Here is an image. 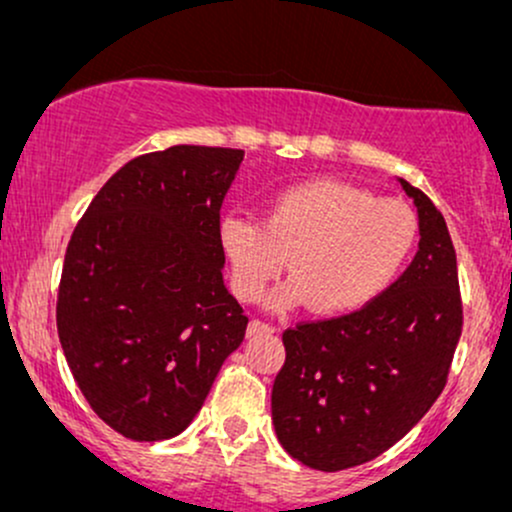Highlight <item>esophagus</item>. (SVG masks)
I'll list each match as a JSON object with an SVG mask.
<instances>
[{
	"label": "esophagus",
	"mask_w": 512,
	"mask_h": 512,
	"mask_svg": "<svg viewBox=\"0 0 512 512\" xmlns=\"http://www.w3.org/2000/svg\"><path fill=\"white\" fill-rule=\"evenodd\" d=\"M274 327L267 325V322L262 320H250L248 325V337H260V334H272Z\"/></svg>",
	"instance_id": "1"
}]
</instances>
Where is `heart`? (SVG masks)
Instances as JSON below:
<instances>
[{"mask_svg":"<svg viewBox=\"0 0 512 512\" xmlns=\"http://www.w3.org/2000/svg\"><path fill=\"white\" fill-rule=\"evenodd\" d=\"M416 238L419 223L407 204L330 178L276 192L262 221L238 214L219 221L236 296L260 301L289 260L293 279L269 308L313 303L320 315H349L378 301L404 272Z\"/></svg>","mask_w":512,"mask_h":512,"instance_id":"obj_1","label":"heart"}]
</instances>
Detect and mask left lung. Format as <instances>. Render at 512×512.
Returning <instances> with one entry per match:
<instances>
[{
    "instance_id": "left-lung-1",
    "label": "left lung",
    "mask_w": 512,
    "mask_h": 512,
    "mask_svg": "<svg viewBox=\"0 0 512 512\" xmlns=\"http://www.w3.org/2000/svg\"><path fill=\"white\" fill-rule=\"evenodd\" d=\"M397 182L419 219V250L404 274L363 310L281 337L276 438L293 460L320 472L373 460L407 436L443 392L462 332L457 257L443 214L407 180Z\"/></svg>"
}]
</instances>
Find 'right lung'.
<instances>
[{"mask_svg": "<svg viewBox=\"0 0 512 512\" xmlns=\"http://www.w3.org/2000/svg\"><path fill=\"white\" fill-rule=\"evenodd\" d=\"M245 151L178 144L125 163L64 255L57 334L98 416L139 443L202 409L248 317L223 284L219 209Z\"/></svg>", "mask_w": 512, "mask_h": 512, "instance_id": "1", "label": "right lung"}]
</instances>
